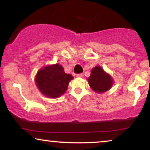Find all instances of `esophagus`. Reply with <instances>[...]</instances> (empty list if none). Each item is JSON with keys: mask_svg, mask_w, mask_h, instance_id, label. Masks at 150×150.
<instances>
[{"mask_svg": "<svg viewBox=\"0 0 150 150\" xmlns=\"http://www.w3.org/2000/svg\"><path fill=\"white\" fill-rule=\"evenodd\" d=\"M83 76H84V74H83V73H81V74H76V76L79 77V78L83 77Z\"/></svg>", "mask_w": 150, "mask_h": 150, "instance_id": "1", "label": "esophagus"}]
</instances>
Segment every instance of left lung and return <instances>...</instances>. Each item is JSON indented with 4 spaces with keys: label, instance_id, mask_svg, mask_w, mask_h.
Listing matches in <instances>:
<instances>
[{
    "label": "left lung",
    "instance_id": "1",
    "mask_svg": "<svg viewBox=\"0 0 150 150\" xmlns=\"http://www.w3.org/2000/svg\"><path fill=\"white\" fill-rule=\"evenodd\" d=\"M88 82L93 91L98 93L108 91L112 85V80L110 75L106 74L101 67L97 66L91 70Z\"/></svg>",
    "mask_w": 150,
    "mask_h": 150
}]
</instances>
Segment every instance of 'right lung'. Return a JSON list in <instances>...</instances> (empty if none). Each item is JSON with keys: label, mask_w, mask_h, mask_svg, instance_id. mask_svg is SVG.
Wrapping results in <instances>:
<instances>
[{"label": "right lung", "mask_w": 150, "mask_h": 150, "mask_svg": "<svg viewBox=\"0 0 150 150\" xmlns=\"http://www.w3.org/2000/svg\"><path fill=\"white\" fill-rule=\"evenodd\" d=\"M73 76L65 74L61 65L57 63L40 69L36 76L35 82L38 89L48 98H58L67 89Z\"/></svg>", "instance_id": "right-lung-1"}]
</instances>
